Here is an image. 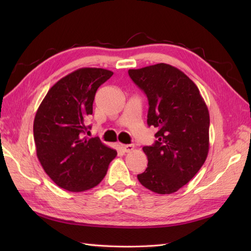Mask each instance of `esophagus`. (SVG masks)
Listing matches in <instances>:
<instances>
[{
	"label": "esophagus",
	"instance_id": "obj_1",
	"mask_svg": "<svg viewBox=\"0 0 251 251\" xmlns=\"http://www.w3.org/2000/svg\"><path fill=\"white\" fill-rule=\"evenodd\" d=\"M121 149H122L123 152L128 153V152H131L132 150H134L135 147L132 145H121Z\"/></svg>",
	"mask_w": 251,
	"mask_h": 251
}]
</instances>
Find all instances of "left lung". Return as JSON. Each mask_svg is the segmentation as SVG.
<instances>
[{
	"mask_svg": "<svg viewBox=\"0 0 251 251\" xmlns=\"http://www.w3.org/2000/svg\"><path fill=\"white\" fill-rule=\"evenodd\" d=\"M128 74L148 97V125L157 128L155 143L142 149L148 167L138 180L154 193H175L207 158L208 108L194 82L167 63L130 69Z\"/></svg>",
	"mask_w": 251,
	"mask_h": 251,
	"instance_id": "8db88e82",
	"label": "left lung"
}]
</instances>
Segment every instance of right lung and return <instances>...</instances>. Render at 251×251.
<instances>
[{"instance_id":"1","label":"right lung","mask_w":251,"mask_h":251,"mask_svg":"<svg viewBox=\"0 0 251 251\" xmlns=\"http://www.w3.org/2000/svg\"><path fill=\"white\" fill-rule=\"evenodd\" d=\"M113 75L101 68H81L59 79L42 101L33 123L36 156L61 189L83 192L98 185L117 152L99 138H87L86 117L95 95Z\"/></svg>"}]
</instances>
